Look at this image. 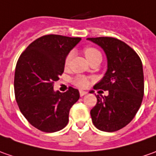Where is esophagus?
<instances>
[{"mask_svg":"<svg viewBox=\"0 0 156 156\" xmlns=\"http://www.w3.org/2000/svg\"><path fill=\"white\" fill-rule=\"evenodd\" d=\"M86 91H83V90H80V91H79V95H80V96H83L84 95H86Z\"/></svg>","mask_w":156,"mask_h":156,"instance_id":"esophagus-1","label":"esophagus"}]
</instances>
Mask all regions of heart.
<instances>
[{
    "instance_id": "1",
    "label": "heart",
    "mask_w": 156,
    "mask_h": 156,
    "mask_svg": "<svg viewBox=\"0 0 156 156\" xmlns=\"http://www.w3.org/2000/svg\"><path fill=\"white\" fill-rule=\"evenodd\" d=\"M84 55L86 59L89 60V62L90 60H94V59H97V58H100L101 59V52L96 49V48L93 47H87L84 48ZM73 52H70L69 54L66 55V59H65V67H68L70 65V62L73 59ZM74 85H76L78 88H85L88 86L89 84V79L84 77V76H78L74 78L73 80Z\"/></svg>"
}]
</instances>
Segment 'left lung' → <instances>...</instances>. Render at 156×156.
I'll use <instances>...</instances> for the list:
<instances>
[{"mask_svg":"<svg viewBox=\"0 0 156 156\" xmlns=\"http://www.w3.org/2000/svg\"><path fill=\"white\" fill-rule=\"evenodd\" d=\"M87 40L99 45L108 59V70L94 89L108 90V96H96L97 102L90 110L92 122L102 131H119L133 119L142 104L144 93L142 61L130 46L117 38Z\"/></svg>","mask_w":156,"mask_h":156,"instance_id":"1","label":"left lung"}]
</instances>
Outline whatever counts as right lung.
Segmentation results:
<instances>
[{
	"instance_id": "1",
	"label": "right lung",
	"mask_w": 156,
	"mask_h": 156,
	"mask_svg": "<svg viewBox=\"0 0 156 156\" xmlns=\"http://www.w3.org/2000/svg\"><path fill=\"white\" fill-rule=\"evenodd\" d=\"M80 37L46 35L30 44L20 56L14 74V93L20 112L30 125L44 132L64 128L73 105L79 99L77 89L54 90L64 72L65 59Z\"/></svg>"
}]
</instances>
